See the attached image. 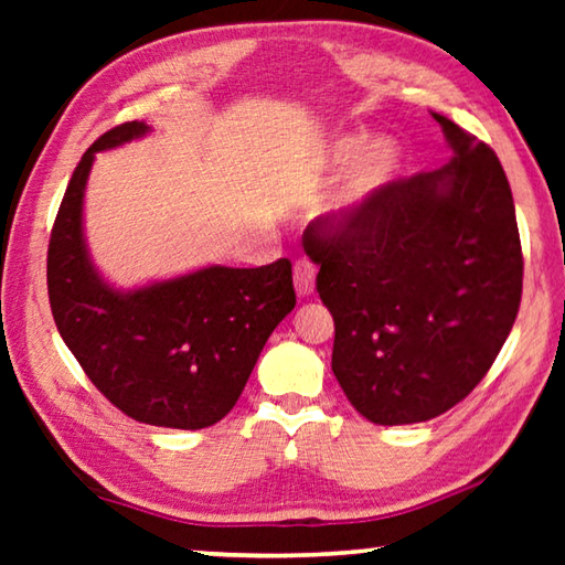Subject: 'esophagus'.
<instances>
[{
    "label": "esophagus",
    "mask_w": 565,
    "mask_h": 565,
    "mask_svg": "<svg viewBox=\"0 0 565 565\" xmlns=\"http://www.w3.org/2000/svg\"><path fill=\"white\" fill-rule=\"evenodd\" d=\"M294 286L299 296H311L313 286H317V266L306 259L294 264Z\"/></svg>",
    "instance_id": "esophagus-1"
}]
</instances>
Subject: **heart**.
Here are the masks:
<instances>
[{"instance_id": "obj_1", "label": "heart", "mask_w": 565, "mask_h": 565, "mask_svg": "<svg viewBox=\"0 0 565 565\" xmlns=\"http://www.w3.org/2000/svg\"><path fill=\"white\" fill-rule=\"evenodd\" d=\"M323 164L329 171L347 164L327 204V216L333 226H349L388 184L396 169V147L384 137L366 139L363 145L359 137H339L329 145Z\"/></svg>"}]
</instances>
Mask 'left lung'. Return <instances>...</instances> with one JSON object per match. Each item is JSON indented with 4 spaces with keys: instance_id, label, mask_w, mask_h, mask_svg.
I'll return each mask as SVG.
<instances>
[{
    "instance_id": "8db88e82",
    "label": "left lung",
    "mask_w": 565,
    "mask_h": 565,
    "mask_svg": "<svg viewBox=\"0 0 565 565\" xmlns=\"http://www.w3.org/2000/svg\"><path fill=\"white\" fill-rule=\"evenodd\" d=\"M454 157L391 181L349 226L303 232L333 317V376L363 418L420 424L478 386L513 329L523 254L491 147L434 114Z\"/></svg>"
}]
</instances>
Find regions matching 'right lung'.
<instances>
[{"label":"right lung","mask_w":565,"mask_h":565,"mask_svg":"<svg viewBox=\"0 0 565 565\" xmlns=\"http://www.w3.org/2000/svg\"><path fill=\"white\" fill-rule=\"evenodd\" d=\"M147 131L145 121L119 124L84 151L52 228L46 286L64 343L121 414L196 431L234 408L266 339L296 306L291 262L206 266L131 291L104 281L84 242V189L97 151Z\"/></svg>","instance_id":"obj_1"}]
</instances>
